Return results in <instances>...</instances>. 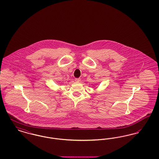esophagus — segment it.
I'll list each match as a JSON object with an SVG mask.
<instances>
[{"label": "esophagus", "instance_id": "1", "mask_svg": "<svg viewBox=\"0 0 159 159\" xmlns=\"http://www.w3.org/2000/svg\"><path fill=\"white\" fill-rule=\"evenodd\" d=\"M80 80H81V79L80 78H76V79H75V82H77V83L80 82Z\"/></svg>", "mask_w": 159, "mask_h": 159}]
</instances>
